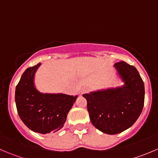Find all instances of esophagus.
Returning <instances> with one entry per match:
<instances>
[{"label": "esophagus", "mask_w": 158, "mask_h": 158, "mask_svg": "<svg viewBox=\"0 0 158 158\" xmlns=\"http://www.w3.org/2000/svg\"><path fill=\"white\" fill-rule=\"evenodd\" d=\"M89 91V89L88 87H83L82 89H81L80 91V94H85V93H87Z\"/></svg>", "instance_id": "1"}]
</instances>
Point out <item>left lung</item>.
Instances as JSON below:
<instances>
[{
    "mask_svg": "<svg viewBox=\"0 0 158 158\" xmlns=\"http://www.w3.org/2000/svg\"><path fill=\"white\" fill-rule=\"evenodd\" d=\"M114 66L125 82L124 86L83 95L92 125L109 135L121 133L132 126L144 102V82L136 68L124 61Z\"/></svg>",
    "mask_w": 158,
    "mask_h": 158,
    "instance_id": "obj_1",
    "label": "left lung"
}]
</instances>
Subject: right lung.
I'll list each match as a JSON object with an SVG mask.
<instances>
[{"label":"right lung","instance_id":"right-lung-1","mask_svg":"<svg viewBox=\"0 0 158 158\" xmlns=\"http://www.w3.org/2000/svg\"><path fill=\"white\" fill-rule=\"evenodd\" d=\"M40 65L27 68L23 73L16 87L15 102L19 116L27 127L47 134L63 128L77 96L38 92L33 85V77Z\"/></svg>","mask_w":158,"mask_h":158}]
</instances>
